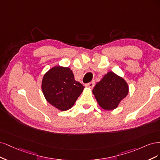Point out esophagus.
Returning <instances> with one entry per match:
<instances>
[{
	"label": "esophagus",
	"mask_w": 160,
	"mask_h": 160,
	"mask_svg": "<svg viewBox=\"0 0 160 160\" xmlns=\"http://www.w3.org/2000/svg\"><path fill=\"white\" fill-rule=\"evenodd\" d=\"M95 86V82L94 81H92L90 82H89V83H88L86 84V86L88 87V88H94V86Z\"/></svg>",
	"instance_id": "1"
}]
</instances>
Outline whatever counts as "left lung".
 Listing matches in <instances>:
<instances>
[{
  "label": "left lung",
  "mask_w": 160,
  "mask_h": 160,
  "mask_svg": "<svg viewBox=\"0 0 160 160\" xmlns=\"http://www.w3.org/2000/svg\"><path fill=\"white\" fill-rule=\"evenodd\" d=\"M128 85L121 77L112 72H108L98 82L92 92L100 107L106 110L116 108L128 93Z\"/></svg>",
  "instance_id": "8db88e82"
}]
</instances>
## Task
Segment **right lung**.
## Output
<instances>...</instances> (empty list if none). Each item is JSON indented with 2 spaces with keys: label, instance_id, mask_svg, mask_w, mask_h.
<instances>
[{
  "label": "right lung",
  "instance_id": "obj_1",
  "mask_svg": "<svg viewBox=\"0 0 160 160\" xmlns=\"http://www.w3.org/2000/svg\"><path fill=\"white\" fill-rule=\"evenodd\" d=\"M84 88V86L74 80L70 68L61 66L51 68L44 74L42 82V90L46 100L62 111L74 106Z\"/></svg>",
  "mask_w": 160,
  "mask_h": 160
}]
</instances>
